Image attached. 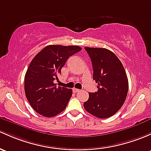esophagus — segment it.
<instances>
[{"label":"esophagus","mask_w":151,"mask_h":151,"mask_svg":"<svg viewBox=\"0 0 151 151\" xmlns=\"http://www.w3.org/2000/svg\"><path fill=\"white\" fill-rule=\"evenodd\" d=\"M80 90H79V89H77V88H73V92L74 93H78V92H80Z\"/></svg>","instance_id":"34e87169"}]
</instances>
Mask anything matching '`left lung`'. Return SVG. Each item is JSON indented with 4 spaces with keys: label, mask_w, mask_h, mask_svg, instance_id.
I'll list each match as a JSON object with an SVG mask.
<instances>
[{
    "label": "left lung",
    "mask_w": 151,
    "mask_h": 151,
    "mask_svg": "<svg viewBox=\"0 0 151 151\" xmlns=\"http://www.w3.org/2000/svg\"><path fill=\"white\" fill-rule=\"evenodd\" d=\"M91 59L93 80L98 91L89 93L84 103L88 113L100 119L114 115L123 106L128 93V79L120 60L113 52L103 47H85Z\"/></svg>",
    "instance_id": "obj_1"
}]
</instances>
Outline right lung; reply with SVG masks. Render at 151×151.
Segmentation results:
<instances>
[{
	"instance_id": "obj_1",
	"label": "right lung",
	"mask_w": 151,
	"mask_h": 151,
	"mask_svg": "<svg viewBox=\"0 0 151 151\" xmlns=\"http://www.w3.org/2000/svg\"><path fill=\"white\" fill-rule=\"evenodd\" d=\"M77 45H50L33 58L24 77L25 96L37 113L53 117L62 112L72 90L54 83L69 56L80 51Z\"/></svg>"
}]
</instances>
